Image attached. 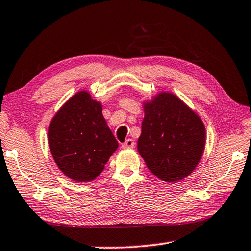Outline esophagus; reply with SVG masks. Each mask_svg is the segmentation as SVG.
<instances>
[{
    "instance_id": "34e87169",
    "label": "esophagus",
    "mask_w": 251,
    "mask_h": 251,
    "mask_svg": "<svg viewBox=\"0 0 251 251\" xmlns=\"http://www.w3.org/2000/svg\"><path fill=\"white\" fill-rule=\"evenodd\" d=\"M135 146V142L132 140V138H128V140H126L124 143L122 144V147L123 149H133V147Z\"/></svg>"
}]
</instances>
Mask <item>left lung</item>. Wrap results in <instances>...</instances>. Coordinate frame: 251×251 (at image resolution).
<instances>
[{
	"mask_svg": "<svg viewBox=\"0 0 251 251\" xmlns=\"http://www.w3.org/2000/svg\"><path fill=\"white\" fill-rule=\"evenodd\" d=\"M144 111L138 153L160 180H183L203 154L204 124L197 113L170 93H160L152 101H146Z\"/></svg>",
	"mask_w": 251,
	"mask_h": 251,
	"instance_id": "left-lung-1",
	"label": "left lung"
}]
</instances>
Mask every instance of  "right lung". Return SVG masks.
<instances>
[{
	"label": "right lung",
	"instance_id": "1",
	"mask_svg": "<svg viewBox=\"0 0 251 251\" xmlns=\"http://www.w3.org/2000/svg\"><path fill=\"white\" fill-rule=\"evenodd\" d=\"M101 104L87 91H79L51 121L48 143L54 162L75 182H90L102 172L118 147L107 126Z\"/></svg>",
	"mask_w": 251,
	"mask_h": 251
}]
</instances>
